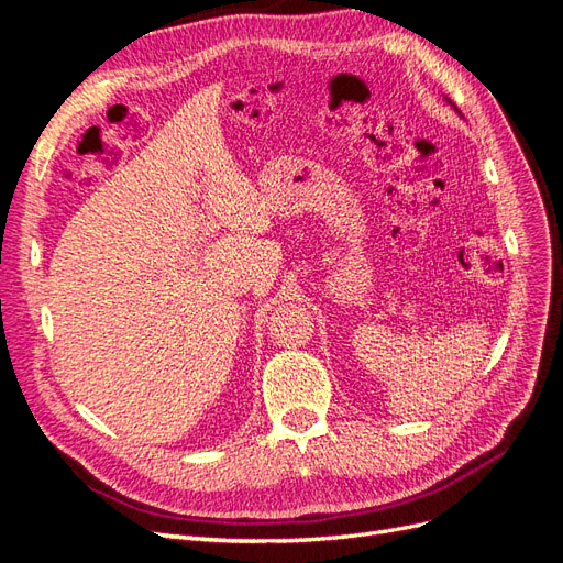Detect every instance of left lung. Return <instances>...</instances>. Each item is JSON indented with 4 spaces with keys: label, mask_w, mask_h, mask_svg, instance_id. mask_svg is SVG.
I'll list each match as a JSON object with an SVG mask.
<instances>
[{
    "label": "left lung",
    "mask_w": 563,
    "mask_h": 563,
    "mask_svg": "<svg viewBox=\"0 0 563 563\" xmlns=\"http://www.w3.org/2000/svg\"><path fill=\"white\" fill-rule=\"evenodd\" d=\"M446 100H449V98H446ZM449 106H451V108H453V110H455V112H457V114H460V110H457V108H455V106H453V103H451V100H449ZM460 117H463V114H460Z\"/></svg>",
    "instance_id": "obj_1"
}]
</instances>
